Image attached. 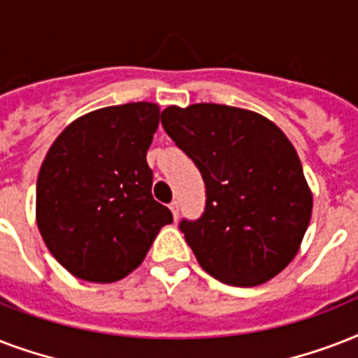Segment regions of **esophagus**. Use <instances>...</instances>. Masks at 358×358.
<instances>
[{
  "mask_svg": "<svg viewBox=\"0 0 358 358\" xmlns=\"http://www.w3.org/2000/svg\"><path fill=\"white\" fill-rule=\"evenodd\" d=\"M171 212H173L174 219H178V215H180V202L178 201L171 202Z\"/></svg>",
  "mask_w": 358,
  "mask_h": 358,
  "instance_id": "1",
  "label": "esophagus"
}]
</instances>
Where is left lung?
I'll return each instance as SVG.
<instances>
[{"instance_id":"8db88e82","label":"left lung","mask_w":358,"mask_h":358,"mask_svg":"<svg viewBox=\"0 0 358 358\" xmlns=\"http://www.w3.org/2000/svg\"><path fill=\"white\" fill-rule=\"evenodd\" d=\"M162 126L206 185L201 217L178 224L204 271L230 286L278 275L297 255L312 215L288 137L262 115L219 103L171 106Z\"/></svg>"}]
</instances>
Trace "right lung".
Listing matches in <instances>:
<instances>
[{"label": "right lung", "instance_id": "1", "mask_svg": "<svg viewBox=\"0 0 358 358\" xmlns=\"http://www.w3.org/2000/svg\"><path fill=\"white\" fill-rule=\"evenodd\" d=\"M156 103L81 117L48 150L36 180V224L55 260L89 282H115L145 260L173 213L152 196L146 152Z\"/></svg>", "mask_w": 358, "mask_h": 358}]
</instances>
